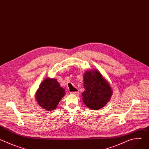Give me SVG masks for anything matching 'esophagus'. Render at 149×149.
I'll use <instances>...</instances> for the list:
<instances>
[{
  "instance_id": "obj_1",
  "label": "esophagus",
  "mask_w": 149,
  "mask_h": 149,
  "mask_svg": "<svg viewBox=\"0 0 149 149\" xmlns=\"http://www.w3.org/2000/svg\"><path fill=\"white\" fill-rule=\"evenodd\" d=\"M71 94H74V95H78L79 94V91H74V92H71Z\"/></svg>"
}]
</instances>
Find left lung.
I'll return each instance as SVG.
<instances>
[{
  "label": "left lung",
  "mask_w": 149,
  "mask_h": 149,
  "mask_svg": "<svg viewBox=\"0 0 149 149\" xmlns=\"http://www.w3.org/2000/svg\"><path fill=\"white\" fill-rule=\"evenodd\" d=\"M82 101L92 110L101 109L110 101L113 91L109 82L97 70L87 71L84 74Z\"/></svg>",
  "instance_id": "8db88e82"
}]
</instances>
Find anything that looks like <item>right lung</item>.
<instances>
[{
	"mask_svg": "<svg viewBox=\"0 0 149 149\" xmlns=\"http://www.w3.org/2000/svg\"><path fill=\"white\" fill-rule=\"evenodd\" d=\"M65 94V90L60 86L56 79L47 78L40 84L35 99L40 107L51 111L55 109Z\"/></svg>",
	"mask_w": 149,
	"mask_h": 149,
	"instance_id": "right-lung-1",
	"label": "right lung"
}]
</instances>
